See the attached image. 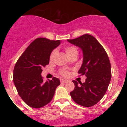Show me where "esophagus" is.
I'll return each instance as SVG.
<instances>
[{
  "mask_svg": "<svg viewBox=\"0 0 127 127\" xmlns=\"http://www.w3.org/2000/svg\"><path fill=\"white\" fill-rule=\"evenodd\" d=\"M67 81H68V80H67V79H60V82H61L62 83H67Z\"/></svg>",
  "mask_w": 127,
  "mask_h": 127,
  "instance_id": "1",
  "label": "esophagus"
}]
</instances>
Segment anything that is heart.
I'll list each match as a JSON object with an SVG mask.
<instances>
[{
    "label": "heart",
    "mask_w": 127,
    "mask_h": 127,
    "mask_svg": "<svg viewBox=\"0 0 127 127\" xmlns=\"http://www.w3.org/2000/svg\"><path fill=\"white\" fill-rule=\"evenodd\" d=\"M65 51L66 53H67V56L70 58L74 55H77V50L75 47L71 46H66L65 48ZM57 51L56 50H54L53 51L51 52V55L50 57V61H53L55 59L56 55H57ZM61 74L63 76H67L69 75V72L67 71L65 69H62L61 70Z\"/></svg>",
    "instance_id": "obj_1"
}]
</instances>
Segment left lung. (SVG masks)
<instances>
[{
	"instance_id": "8db88e82",
	"label": "left lung",
	"mask_w": 127,
	"mask_h": 127,
	"mask_svg": "<svg viewBox=\"0 0 127 127\" xmlns=\"http://www.w3.org/2000/svg\"><path fill=\"white\" fill-rule=\"evenodd\" d=\"M67 41L82 50L83 58L78 73L85 74L86 77V81L83 83L72 81L75 88L70 95L77 104L84 107L93 106L104 97L111 79V68L107 54L91 35H83Z\"/></svg>"
}]
</instances>
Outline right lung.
I'll return each mask as SVG.
<instances>
[{"label":"right lung","instance_id":"1","mask_svg":"<svg viewBox=\"0 0 127 127\" xmlns=\"http://www.w3.org/2000/svg\"><path fill=\"white\" fill-rule=\"evenodd\" d=\"M60 40L46 38L35 39L23 52L14 66L13 81L20 97L33 108L42 107L52 100L60 85L59 79L43 81L42 67L49 64L53 50L60 45Z\"/></svg>","mask_w":127,"mask_h":127}]
</instances>
